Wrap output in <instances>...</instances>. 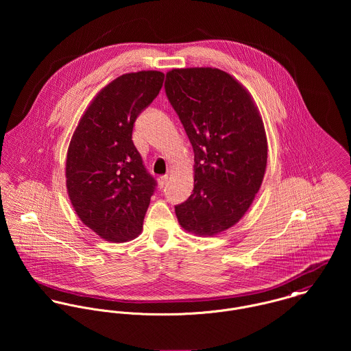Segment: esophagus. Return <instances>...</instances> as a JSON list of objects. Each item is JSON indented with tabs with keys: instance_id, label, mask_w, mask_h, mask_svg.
<instances>
[{
	"instance_id": "esophagus-1",
	"label": "esophagus",
	"mask_w": 351,
	"mask_h": 351,
	"mask_svg": "<svg viewBox=\"0 0 351 351\" xmlns=\"http://www.w3.org/2000/svg\"><path fill=\"white\" fill-rule=\"evenodd\" d=\"M167 176H160L159 178H158V185H159V188L162 189V188H165L166 186V182H167Z\"/></svg>"
}]
</instances>
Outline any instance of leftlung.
<instances>
[{
  "label": "left lung",
  "instance_id": "obj_1",
  "mask_svg": "<svg viewBox=\"0 0 351 351\" xmlns=\"http://www.w3.org/2000/svg\"><path fill=\"white\" fill-rule=\"evenodd\" d=\"M165 92L195 152L193 193L176 215L184 230L216 235L242 219L261 188L267 162L262 119L247 90L219 69H173Z\"/></svg>",
  "mask_w": 351,
  "mask_h": 351
}]
</instances>
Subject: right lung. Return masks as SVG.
Segmentation results:
<instances>
[{"instance_id": "1", "label": "right lung", "mask_w": 351, "mask_h": 351, "mask_svg": "<svg viewBox=\"0 0 351 351\" xmlns=\"http://www.w3.org/2000/svg\"><path fill=\"white\" fill-rule=\"evenodd\" d=\"M165 74H124L95 97L77 125L66 159V185L85 226L109 242L138 237L156 181L132 142L134 123L159 95Z\"/></svg>"}]
</instances>
